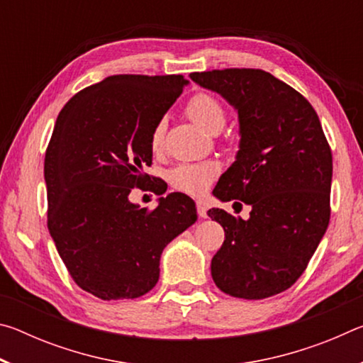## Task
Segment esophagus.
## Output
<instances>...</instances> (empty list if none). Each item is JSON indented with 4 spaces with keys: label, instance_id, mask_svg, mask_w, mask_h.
<instances>
[{
    "label": "esophagus",
    "instance_id": "34e87169",
    "mask_svg": "<svg viewBox=\"0 0 363 363\" xmlns=\"http://www.w3.org/2000/svg\"><path fill=\"white\" fill-rule=\"evenodd\" d=\"M196 214H199L200 218L208 216V210H206V205L203 203V201H196Z\"/></svg>",
    "mask_w": 363,
    "mask_h": 363
}]
</instances>
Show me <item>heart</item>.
Wrapping results in <instances>:
<instances>
[{
	"instance_id": "b5f03b06",
	"label": "heart",
	"mask_w": 363,
	"mask_h": 363,
	"mask_svg": "<svg viewBox=\"0 0 363 363\" xmlns=\"http://www.w3.org/2000/svg\"><path fill=\"white\" fill-rule=\"evenodd\" d=\"M186 113L201 130L210 134H218L227 121V110L224 104L211 93H196L190 97L186 106ZM163 136L164 121L160 120L155 123L150 133L152 152L157 153L162 150ZM218 173V167L211 162L182 163L169 171L168 179L171 186L179 192L196 196L206 192L210 184L216 179Z\"/></svg>"
}]
</instances>
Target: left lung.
<instances>
[{
  "label": "left lung",
  "mask_w": 363,
  "mask_h": 363,
  "mask_svg": "<svg viewBox=\"0 0 363 363\" xmlns=\"http://www.w3.org/2000/svg\"><path fill=\"white\" fill-rule=\"evenodd\" d=\"M190 78L238 110L240 150L213 194L251 205L248 220L208 211L225 233L213 280L233 298L274 296L303 275L330 223L333 157L320 120L303 94L261 69Z\"/></svg>",
  "instance_id": "left-lung-1"
}]
</instances>
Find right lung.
<instances>
[{"label": "right lung", "instance_id": "obj_1", "mask_svg": "<svg viewBox=\"0 0 363 363\" xmlns=\"http://www.w3.org/2000/svg\"><path fill=\"white\" fill-rule=\"evenodd\" d=\"M184 84L182 75L107 77L73 96L54 125L48 229L73 281L104 301L149 293L163 248L196 220L194 200L179 192L153 210L128 199L153 179L143 171L152 164V128Z\"/></svg>", "mask_w": 363, "mask_h": 363}]
</instances>
